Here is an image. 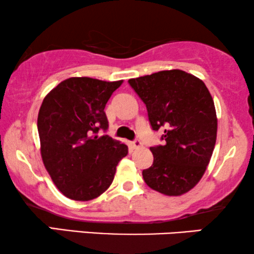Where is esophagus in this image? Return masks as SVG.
<instances>
[{
  "mask_svg": "<svg viewBox=\"0 0 254 254\" xmlns=\"http://www.w3.org/2000/svg\"><path fill=\"white\" fill-rule=\"evenodd\" d=\"M130 145H131V148H133V149H140L142 147V143H141L140 140H135V141L131 142Z\"/></svg>",
  "mask_w": 254,
  "mask_h": 254,
  "instance_id": "34e87169",
  "label": "esophagus"
}]
</instances>
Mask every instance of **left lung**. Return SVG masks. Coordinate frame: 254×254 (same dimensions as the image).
<instances>
[{
	"instance_id": "left-lung-1",
	"label": "left lung",
	"mask_w": 254,
	"mask_h": 254,
	"mask_svg": "<svg viewBox=\"0 0 254 254\" xmlns=\"http://www.w3.org/2000/svg\"><path fill=\"white\" fill-rule=\"evenodd\" d=\"M143 100L154 130L164 129V145L151 147L154 162L142 171L147 185L168 196L196 186L213 155L217 136L214 100L202 79L180 69L130 78Z\"/></svg>"
}]
</instances>
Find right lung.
Listing matches in <instances>:
<instances>
[{
	"instance_id": "obj_1",
	"label": "right lung",
	"mask_w": 254,
	"mask_h": 254,
	"mask_svg": "<svg viewBox=\"0 0 254 254\" xmlns=\"http://www.w3.org/2000/svg\"><path fill=\"white\" fill-rule=\"evenodd\" d=\"M121 81L70 77L47 93L38 114L40 154L45 169L64 196L90 201L112 184L128 147L107 135L104 112Z\"/></svg>"
}]
</instances>
